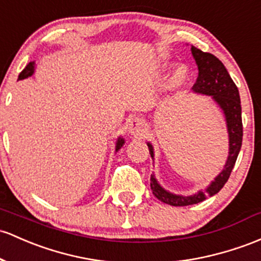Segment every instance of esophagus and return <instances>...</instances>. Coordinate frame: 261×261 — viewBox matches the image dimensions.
I'll list each match as a JSON object with an SVG mask.
<instances>
[{"label":"esophagus","instance_id":"34e87169","mask_svg":"<svg viewBox=\"0 0 261 261\" xmlns=\"http://www.w3.org/2000/svg\"><path fill=\"white\" fill-rule=\"evenodd\" d=\"M145 131L146 127L144 121H142L141 119H139V117H134V119H131L130 121H128V133H130L131 135L142 137L144 136Z\"/></svg>","mask_w":261,"mask_h":261}]
</instances>
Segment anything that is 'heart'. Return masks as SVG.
<instances>
[{
	"label": "heart",
	"instance_id": "heart-1",
	"mask_svg": "<svg viewBox=\"0 0 261 261\" xmlns=\"http://www.w3.org/2000/svg\"><path fill=\"white\" fill-rule=\"evenodd\" d=\"M186 78H187V69H186L185 67L177 68L173 75V84L176 85L182 84V83L186 80Z\"/></svg>",
	"mask_w": 261,
	"mask_h": 261
}]
</instances>
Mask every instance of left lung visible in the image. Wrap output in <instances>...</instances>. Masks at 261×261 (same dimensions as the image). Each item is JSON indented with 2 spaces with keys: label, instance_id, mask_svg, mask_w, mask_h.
I'll return each mask as SVG.
<instances>
[{
  "label": "left lung",
  "instance_id": "8db88e82",
  "mask_svg": "<svg viewBox=\"0 0 261 261\" xmlns=\"http://www.w3.org/2000/svg\"><path fill=\"white\" fill-rule=\"evenodd\" d=\"M191 50L194 59H196L197 65H198V78H197L192 89L196 93L211 95L214 99V101L224 111L229 133V156L223 171L211 183L210 187L205 191H199L198 193L193 194V196H177V194H172L165 191L157 183L153 174H151L150 185L154 197L161 202L174 205V207L197 204V203L207 199L208 197L218 193L230 176L243 141L242 105H240L239 90H238L236 83L230 78L224 64L216 56L207 53V51H202L193 45H192ZM147 146L151 157H153L152 146L150 144H147Z\"/></svg>",
  "mask_w": 261,
  "mask_h": 261
}]
</instances>
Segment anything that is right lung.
<instances>
[{
  "label": "right lung",
  "mask_w": 261,
  "mask_h": 261,
  "mask_svg": "<svg viewBox=\"0 0 261 261\" xmlns=\"http://www.w3.org/2000/svg\"><path fill=\"white\" fill-rule=\"evenodd\" d=\"M33 71H34V62H31L30 64H27V67H25L24 69L22 70L21 73H19V75H18V80L24 79V78H28V76L32 75ZM122 145H124V140H122V139H119V140H117V144H116V151L119 150V148L121 147Z\"/></svg>",
  "instance_id": "1"
}]
</instances>
